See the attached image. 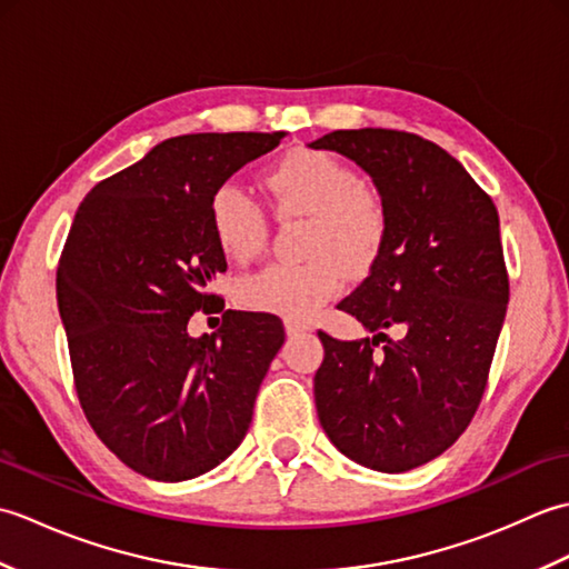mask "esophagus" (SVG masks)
<instances>
[{"label": "esophagus", "mask_w": 569, "mask_h": 569, "mask_svg": "<svg viewBox=\"0 0 569 569\" xmlns=\"http://www.w3.org/2000/svg\"><path fill=\"white\" fill-rule=\"evenodd\" d=\"M286 335L288 337H296V335H303V332H310L312 328L308 322H300V320H291V318H286Z\"/></svg>", "instance_id": "esophagus-1"}]
</instances>
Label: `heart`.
Returning <instances> with one entry per match:
<instances>
[{
  "label": "heart",
  "mask_w": 569,
  "mask_h": 569,
  "mask_svg": "<svg viewBox=\"0 0 569 569\" xmlns=\"http://www.w3.org/2000/svg\"><path fill=\"white\" fill-rule=\"evenodd\" d=\"M278 217H306L300 263H271L241 278L239 303L249 310L306 320L345 286V273L367 276L389 241V210L357 171L335 156L296 149L263 176ZM210 227L227 259H257L269 239L261 204L247 190L224 183L210 200Z\"/></svg>",
  "instance_id": "1"
}]
</instances>
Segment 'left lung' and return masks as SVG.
<instances>
[{
    "label": "left lung",
    "mask_w": 569,
    "mask_h": 569,
    "mask_svg": "<svg viewBox=\"0 0 569 569\" xmlns=\"http://www.w3.org/2000/svg\"><path fill=\"white\" fill-rule=\"evenodd\" d=\"M310 147L365 168L389 210L381 259L337 306L373 337L318 332L320 426L355 462L408 471L455 445L487 391L509 303L497 204L462 163L408 131L337 129Z\"/></svg>",
    "instance_id": "1"
}]
</instances>
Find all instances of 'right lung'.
Wrapping results in <instances>:
<instances>
[{"instance_id":"right-lung-1","label":"right lung","mask_w":569,"mask_h":569,"mask_svg":"<svg viewBox=\"0 0 569 569\" xmlns=\"http://www.w3.org/2000/svg\"><path fill=\"white\" fill-rule=\"evenodd\" d=\"M283 131L186 134L100 180L76 212L58 259V310L72 381L94 435L156 481L200 477L232 455L283 345L269 312L224 310L210 291L227 271L210 200ZM198 309L223 328L190 338Z\"/></svg>"}]
</instances>
